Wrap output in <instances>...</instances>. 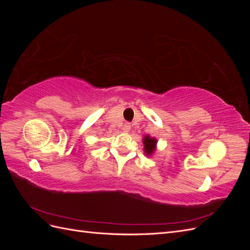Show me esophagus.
Here are the masks:
<instances>
[{"label": "esophagus", "mask_w": 250, "mask_h": 250, "mask_svg": "<svg viewBox=\"0 0 250 250\" xmlns=\"http://www.w3.org/2000/svg\"><path fill=\"white\" fill-rule=\"evenodd\" d=\"M130 128H131V126H130V124L129 123H125L124 125H123V130L125 131V132H128L130 130Z\"/></svg>", "instance_id": "obj_1"}]
</instances>
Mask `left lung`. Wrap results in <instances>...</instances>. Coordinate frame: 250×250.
I'll list each match as a JSON object with an SVG mask.
<instances>
[{
  "instance_id": "8db88e82",
  "label": "left lung",
  "mask_w": 250,
  "mask_h": 250,
  "mask_svg": "<svg viewBox=\"0 0 250 250\" xmlns=\"http://www.w3.org/2000/svg\"><path fill=\"white\" fill-rule=\"evenodd\" d=\"M156 143L157 141L154 138H151L150 135H145V137H144L143 144H144V151H145L146 155L150 156L153 154L156 148Z\"/></svg>"
}]
</instances>
